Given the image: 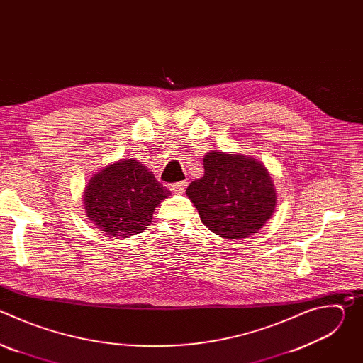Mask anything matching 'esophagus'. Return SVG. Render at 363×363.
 I'll use <instances>...</instances> for the list:
<instances>
[{
	"label": "esophagus",
	"instance_id": "34e87169",
	"mask_svg": "<svg viewBox=\"0 0 363 363\" xmlns=\"http://www.w3.org/2000/svg\"><path fill=\"white\" fill-rule=\"evenodd\" d=\"M186 188V182L185 181H181V182H175V184H171L169 185V189L175 194H182Z\"/></svg>",
	"mask_w": 363,
	"mask_h": 363
}]
</instances>
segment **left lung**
I'll list each match as a JSON object with an SVG mask.
<instances>
[{
    "mask_svg": "<svg viewBox=\"0 0 363 363\" xmlns=\"http://www.w3.org/2000/svg\"><path fill=\"white\" fill-rule=\"evenodd\" d=\"M203 177L186 188V195L210 231L240 240L255 234L270 220L276 191L260 162L213 150L203 157Z\"/></svg>",
    "mask_w": 363,
    "mask_h": 363,
    "instance_id": "1",
    "label": "left lung"
}]
</instances>
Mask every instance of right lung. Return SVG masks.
<instances>
[{"instance_id": "obj_1", "label": "right lung", "mask_w": 363, "mask_h": 363, "mask_svg": "<svg viewBox=\"0 0 363 363\" xmlns=\"http://www.w3.org/2000/svg\"><path fill=\"white\" fill-rule=\"evenodd\" d=\"M155 175L136 160H122L97 172L83 199L89 220L111 237L142 233L162 199L169 196Z\"/></svg>"}]
</instances>
